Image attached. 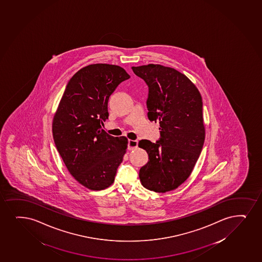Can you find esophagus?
<instances>
[{
	"label": "esophagus",
	"mask_w": 262,
	"mask_h": 262,
	"mask_svg": "<svg viewBox=\"0 0 262 262\" xmlns=\"http://www.w3.org/2000/svg\"><path fill=\"white\" fill-rule=\"evenodd\" d=\"M138 144H139V142L137 140H129V142H128V149L129 150L135 149V148L138 147Z\"/></svg>",
	"instance_id": "1"
}]
</instances>
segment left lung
<instances>
[{
	"label": "left lung",
	"instance_id": "8db88e82",
	"mask_svg": "<svg viewBox=\"0 0 262 262\" xmlns=\"http://www.w3.org/2000/svg\"><path fill=\"white\" fill-rule=\"evenodd\" d=\"M132 68L149 89L148 118L160 126L156 143L139 141L149 156L139 179L149 190L166 193L189 177L200 156L205 139L202 96L194 84L173 68L154 64Z\"/></svg>",
	"mask_w": 262,
	"mask_h": 262
}]
</instances>
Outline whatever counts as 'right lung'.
Here are the masks:
<instances>
[{"instance_id":"obj_1","label":"right lung","mask_w":262,"mask_h":262,"mask_svg":"<svg viewBox=\"0 0 262 262\" xmlns=\"http://www.w3.org/2000/svg\"><path fill=\"white\" fill-rule=\"evenodd\" d=\"M129 74L119 66L93 64L68 81L53 117V136L67 168L79 183L102 190L115 181L126 152L128 139L102 129L108 119V102Z\"/></svg>"}]
</instances>
